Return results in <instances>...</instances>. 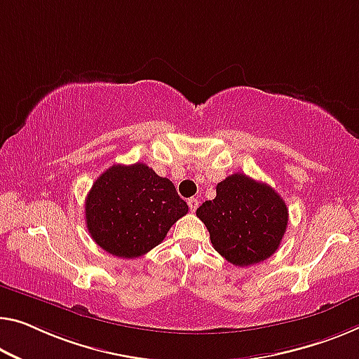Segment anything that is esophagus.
Returning <instances> with one entry per match:
<instances>
[{
	"instance_id": "34e87169",
	"label": "esophagus",
	"mask_w": 359,
	"mask_h": 359,
	"mask_svg": "<svg viewBox=\"0 0 359 359\" xmlns=\"http://www.w3.org/2000/svg\"><path fill=\"white\" fill-rule=\"evenodd\" d=\"M187 205H189V210H191V212H196V210H197V207H198V201H197V197H191V198H187Z\"/></svg>"
}]
</instances>
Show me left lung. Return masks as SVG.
Wrapping results in <instances>:
<instances>
[{"label": "left lung", "instance_id": "obj_1", "mask_svg": "<svg viewBox=\"0 0 359 359\" xmlns=\"http://www.w3.org/2000/svg\"><path fill=\"white\" fill-rule=\"evenodd\" d=\"M210 233L212 245L236 266L266 260L278 250L289 222V210L271 186L244 173L217 184V197L197 208Z\"/></svg>", "mask_w": 359, "mask_h": 359}]
</instances>
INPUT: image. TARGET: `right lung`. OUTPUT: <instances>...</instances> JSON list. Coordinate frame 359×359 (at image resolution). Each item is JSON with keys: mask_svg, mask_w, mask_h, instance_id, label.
Listing matches in <instances>:
<instances>
[{"mask_svg": "<svg viewBox=\"0 0 359 359\" xmlns=\"http://www.w3.org/2000/svg\"><path fill=\"white\" fill-rule=\"evenodd\" d=\"M187 210L172 181L140 162L112 165L95 181L85 201L93 241L120 258L152 250Z\"/></svg>", "mask_w": 359, "mask_h": 359, "instance_id": "add662e5", "label": "right lung"}]
</instances>
